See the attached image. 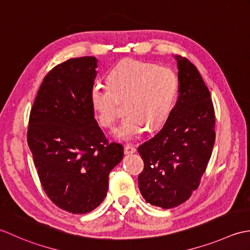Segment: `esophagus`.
Instances as JSON below:
<instances>
[{"label":"esophagus","mask_w":250,"mask_h":250,"mask_svg":"<svg viewBox=\"0 0 250 250\" xmlns=\"http://www.w3.org/2000/svg\"><path fill=\"white\" fill-rule=\"evenodd\" d=\"M124 152H125V154H134L136 152V147L131 146H126L124 147Z\"/></svg>","instance_id":"1"}]
</instances>
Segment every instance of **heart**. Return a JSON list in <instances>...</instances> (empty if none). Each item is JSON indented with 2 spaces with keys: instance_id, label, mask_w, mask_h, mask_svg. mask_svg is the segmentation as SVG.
<instances>
[{
  "instance_id": "b5f03b06",
  "label": "heart",
  "mask_w": 250,
  "mask_h": 250,
  "mask_svg": "<svg viewBox=\"0 0 250 250\" xmlns=\"http://www.w3.org/2000/svg\"><path fill=\"white\" fill-rule=\"evenodd\" d=\"M179 90V81L169 67L135 59L121 61L108 74V84L97 83L90 104L99 124L112 128L119 116L118 100L125 99V118L114 136L132 141L144 132L160 128L169 118Z\"/></svg>"
}]
</instances>
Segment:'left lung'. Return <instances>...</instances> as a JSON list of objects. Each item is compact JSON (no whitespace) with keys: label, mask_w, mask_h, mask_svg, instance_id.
I'll use <instances>...</instances> for the list:
<instances>
[{"label":"left lung","mask_w":250,"mask_h":250,"mask_svg":"<svg viewBox=\"0 0 250 250\" xmlns=\"http://www.w3.org/2000/svg\"><path fill=\"white\" fill-rule=\"evenodd\" d=\"M179 96L157 134L138 146L145 168L138 177L141 195L153 206H179L200 186L215 145V109L197 68L176 56Z\"/></svg>","instance_id":"1"}]
</instances>
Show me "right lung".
Returning a JSON list of instances; mask_svg holds the SVG:
<instances>
[{
  "label": "right lung",
  "mask_w": 250,
  "mask_h": 250,
  "mask_svg": "<svg viewBox=\"0 0 250 250\" xmlns=\"http://www.w3.org/2000/svg\"><path fill=\"white\" fill-rule=\"evenodd\" d=\"M97 59L71 58L49 71L30 112L28 145L41 185L56 206L86 213L104 202L109 174L123 159L94 118Z\"/></svg>",
  "instance_id": "1"
}]
</instances>
